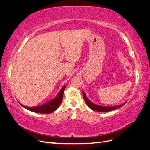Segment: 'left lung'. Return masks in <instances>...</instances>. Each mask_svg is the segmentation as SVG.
Returning <instances> with one entry per match:
<instances>
[{
  "instance_id": "obj_1",
  "label": "left lung",
  "mask_w": 150,
  "mask_h": 150,
  "mask_svg": "<svg viewBox=\"0 0 150 150\" xmlns=\"http://www.w3.org/2000/svg\"><path fill=\"white\" fill-rule=\"evenodd\" d=\"M83 98H84V101H85L86 103L87 104V105L89 106V108L91 109L92 110L96 111L98 112H108L110 111L115 110L117 108L122 107L126 103V101L125 103L120 104V105L115 106H101V105H98V104H96L91 101L89 99L87 98V96H86V94H85L83 90Z\"/></svg>"
}]
</instances>
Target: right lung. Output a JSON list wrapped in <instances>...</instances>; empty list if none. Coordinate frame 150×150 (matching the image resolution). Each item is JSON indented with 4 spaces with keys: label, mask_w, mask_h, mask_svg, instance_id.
I'll use <instances>...</instances> for the list:
<instances>
[{
    "label": "right lung",
    "mask_w": 150,
    "mask_h": 150,
    "mask_svg": "<svg viewBox=\"0 0 150 150\" xmlns=\"http://www.w3.org/2000/svg\"><path fill=\"white\" fill-rule=\"evenodd\" d=\"M66 85H64L59 92L57 96L52 99V100L47 102L46 103L43 104L42 105L34 106V107H28L24 106L23 104H21L22 106H23L24 108L27 109L30 111H33L37 113H42V114H49L51 113L54 111H55L60 106V104L62 102V98H63V93H64V89L66 88Z\"/></svg>",
    "instance_id": "right-lung-1"
}]
</instances>
